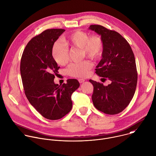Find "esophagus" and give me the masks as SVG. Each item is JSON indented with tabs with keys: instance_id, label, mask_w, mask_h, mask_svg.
Returning a JSON list of instances; mask_svg holds the SVG:
<instances>
[{
	"instance_id": "esophagus-1",
	"label": "esophagus",
	"mask_w": 156,
	"mask_h": 156,
	"mask_svg": "<svg viewBox=\"0 0 156 156\" xmlns=\"http://www.w3.org/2000/svg\"><path fill=\"white\" fill-rule=\"evenodd\" d=\"M84 81H85V80H84V79H78V81H79L80 83H83Z\"/></svg>"
}]
</instances>
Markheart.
I'll return each mask as SVG.
<instances>
[{
    "mask_svg": "<svg viewBox=\"0 0 156 156\" xmlns=\"http://www.w3.org/2000/svg\"><path fill=\"white\" fill-rule=\"evenodd\" d=\"M64 40L67 45L56 41L52 48V56L59 66H65L69 62V47L80 48L81 58H89L93 61L99 60L104 50V42L101 35H89L86 32L76 30L66 37ZM93 66L92 62L87 59L78 63H72L67 68V73L75 78H84L89 74Z\"/></svg>",
    "mask_w": 156,
    "mask_h": 156,
    "instance_id": "b5f03b06",
    "label": "heart"
}]
</instances>
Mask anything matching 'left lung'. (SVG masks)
<instances>
[{
    "mask_svg": "<svg viewBox=\"0 0 156 156\" xmlns=\"http://www.w3.org/2000/svg\"><path fill=\"white\" fill-rule=\"evenodd\" d=\"M89 29L100 35L104 42L102 58L95 73L104 81H111L103 86L89 80L94 86L92 102L103 113L118 114L128 106L136 90L138 75L134 54L127 41L115 30L100 25H90Z\"/></svg>",
    "mask_w": 156,
    "mask_h": 156,
    "instance_id": "left-lung-1",
    "label": "left lung"
}]
</instances>
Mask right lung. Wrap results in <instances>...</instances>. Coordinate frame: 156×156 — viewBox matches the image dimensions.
I'll use <instances>...</instances> for the list:
<instances>
[{"mask_svg":"<svg viewBox=\"0 0 156 156\" xmlns=\"http://www.w3.org/2000/svg\"><path fill=\"white\" fill-rule=\"evenodd\" d=\"M62 29H47L33 37L22 55L20 72L24 93L30 104L44 118L57 120L72 108V95L80 86L76 79L61 86L54 83L59 67L52 56V48Z\"/></svg>","mask_w":156,"mask_h":156,"instance_id":"right-lung-1","label":"right lung"}]
</instances>
